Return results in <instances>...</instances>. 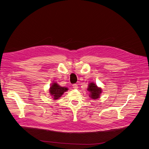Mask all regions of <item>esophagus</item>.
Masks as SVG:
<instances>
[{
	"label": "esophagus",
	"mask_w": 149,
	"mask_h": 149,
	"mask_svg": "<svg viewBox=\"0 0 149 149\" xmlns=\"http://www.w3.org/2000/svg\"><path fill=\"white\" fill-rule=\"evenodd\" d=\"M72 87H73V88H74L77 89V88H78V85H77V84H74L72 85Z\"/></svg>",
	"instance_id": "34e87169"
}]
</instances>
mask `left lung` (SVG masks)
<instances>
[{
	"label": "left lung",
	"mask_w": 149,
	"mask_h": 149,
	"mask_svg": "<svg viewBox=\"0 0 149 149\" xmlns=\"http://www.w3.org/2000/svg\"><path fill=\"white\" fill-rule=\"evenodd\" d=\"M87 90L89 92V96L92 100H97L100 97V95L102 93V89L101 87H97L95 83L92 82L88 84Z\"/></svg>",
	"instance_id": "obj_1"
}]
</instances>
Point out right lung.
Instances as JSON below:
<instances>
[{
  "mask_svg": "<svg viewBox=\"0 0 149 149\" xmlns=\"http://www.w3.org/2000/svg\"><path fill=\"white\" fill-rule=\"evenodd\" d=\"M68 88L67 87H62L58 85L56 82H53L49 89V92L53 98L54 100H56L67 91Z\"/></svg>",
  "mask_w": 149,
  "mask_h": 149,
  "instance_id": "right-lung-1",
  "label": "right lung"
}]
</instances>
